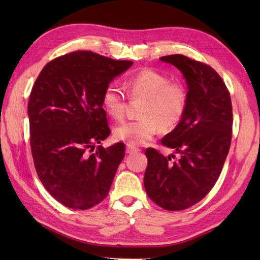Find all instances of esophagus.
<instances>
[{"instance_id": "1", "label": "esophagus", "mask_w": 260, "mask_h": 260, "mask_svg": "<svg viewBox=\"0 0 260 260\" xmlns=\"http://www.w3.org/2000/svg\"><path fill=\"white\" fill-rule=\"evenodd\" d=\"M137 152H140V150L136 146L131 145V144L126 145V153L127 154H134V153H137Z\"/></svg>"}]
</instances>
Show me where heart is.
<instances>
[{
    "mask_svg": "<svg viewBox=\"0 0 260 260\" xmlns=\"http://www.w3.org/2000/svg\"><path fill=\"white\" fill-rule=\"evenodd\" d=\"M128 96L143 98L140 118L124 121L116 126L114 135L131 145H142L155 136L159 127L171 131L178 125L186 110L189 93L179 81L153 69H142L126 80ZM102 104L110 117L121 119L125 116L126 97L119 87L109 84L103 92Z\"/></svg>",
    "mask_w": 260,
    "mask_h": 260,
    "instance_id": "obj_1",
    "label": "heart"
}]
</instances>
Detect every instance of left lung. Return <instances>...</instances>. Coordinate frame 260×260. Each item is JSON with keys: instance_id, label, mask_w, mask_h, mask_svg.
Instances as JSON below:
<instances>
[{"instance_id": "obj_1", "label": "left lung", "mask_w": 260, "mask_h": 260, "mask_svg": "<svg viewBox=\"0 0 260 260\" xmlns=\"http://www.w3.org/2000/svg\"><path fill=\"white\" fill-rule=\"evenodd\" d=\"M159 59L183 74L189 102L178 126L162 139L180 157L172 161L173 154L147 148L144 186L158 207L180 211L201 201L219 179L233 136V105L224 81L209 64L183 54Z\"/></svg>"}]
</instances>
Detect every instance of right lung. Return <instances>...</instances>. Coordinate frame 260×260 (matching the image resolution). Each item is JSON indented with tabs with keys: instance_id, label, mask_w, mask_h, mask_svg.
Masks as SVG:
<instances>
[{
	"instance_id": "obj_1",
	"label": "right lung",
	"mask_w": 260,
	"mask_h": 260,
	"mask_svg": "<svg viewBox=\"0 0 260 260\" xmlns=\"http://www.w3.org/2000/svg\"><path fill=\"white\" fill-rule=\"evenodd\" d=\"M132 64L91 51L70 52L48 62L32 87L27 114L35 168L66 207L87 210L108 194L125 145L96 146L110 134L102 97Z\"/></svg>"
}]
</instances>
